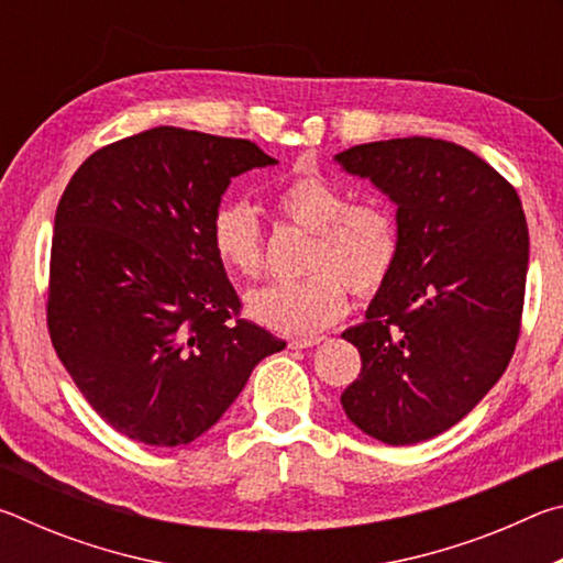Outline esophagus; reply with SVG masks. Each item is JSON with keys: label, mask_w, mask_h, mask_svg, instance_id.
<instances>
[{"label": "esophagus", "mask_w": 563, "mask_h": 563, "mask_svg": "<svg viewBox=\"0 0 563 563\" xmlns=\"http://www.w3.org/2000/svg\"><path fill=\"white\" fill-rule=\"evenodd\" d=\"M322 342V338H292L290 342H288V347L290 350H305V347H312V345H320Z\"/></svg>", "instance_id": "34e87169"}]
</instances>
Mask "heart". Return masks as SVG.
<instances>
[{
    "instance_id": "b5f03b06",
    "label": "heart",
    "mask_w": 563,
    "mask_h": 563,
    "mask_svg": "<svg viewBox=\"0 0 563 563\" xmlns=\"http://www.w3.org/2000/svg\"><path fill=\"white\" fill-rule=\"evenodd\" d=\"M275 208L292 225L312 233L305 258L308 278L271 283L245 295L258 325L285 335H308L332 325L347 308V288L373 295L399 258V225L383 201L350 203L345 188L320 176H300L275 196ZM211 245L218 263L235 278H258L265 263L263 231L247 203H223L213 213Z\"/></svg>"
}]
</instances>
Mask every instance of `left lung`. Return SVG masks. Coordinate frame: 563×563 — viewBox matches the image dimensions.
Here are the masks:
<instances>
[{"mask_svg":"<svg viewBox=\"0 0 563 563\" xmlns=\"http://www.w3.org/2000/svg\"><path fill=\"white\" fill-rule=\"evenodd\" d=\"M397 206L399 258L365 322L342 338L362 369L347 419L385 444L442 434L497 385L519 340L529 228L517 190L442 139H389L335 156Z\"/></svg>","mask_w":563,"mask_h":563,"instance_id":"8db88e82","label":"left lung"}]
</instances>
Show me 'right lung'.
<instances>
[{
	"label": "right lung",
	"mask_w": 563,
	"mask_h": 563,
	"mask_svg": "<svg viewBox=\"0 0 563 563\" xmlns=\"http://www.w3.org/2000/svg\"><path fill=\"white\" fill-rule=\"evenodd\" d=\"M273 164L245 139L158 126L99 148L66 186L52 238V345L129 440L194 442L285 347L238 318L211 245L231 178Z\"/></svg>",
	"instance_id": "obj_1"
}]
</instances>
